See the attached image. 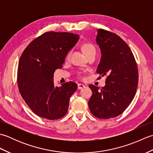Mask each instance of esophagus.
<instances>
[{"label": "esophagus", "instance_id": "34e87169", "mask_svg": "<svg viewBox=\"0 0 153 153\" xmlns=\"http://www.w3.org/2000/svg\"><path fill=\"white\" fill-rule=\"evenodd\" d=\"M84 87H85V85H83V84H80V83L77 84V89L80 90V89L84 88Z\"/></svg>", "mask_w": 153, "mask_h": 153}]
</instances>
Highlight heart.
Instances as JSON below:
<instances>
[{
    "label": "heart",
    "mask_w": 153,
    "mask_h": 153,
    "mask_svg": "<svg viewBox=\"0 0 153 153\" xmlns=\"http://www.w3.org/2000/svg\"><path fill=\"white\" fill-rule=\"evenodd\" d=\"M82 50L87 56H89L91 54H95V48L91 43H83L82 45Z\"/></svg>",
    "instance_id": "b5f03b06"
}]
</instances>
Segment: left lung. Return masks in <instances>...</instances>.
Listing matches in <instances>:
<instances>
[{
  "label": "left lung",
  "instance_id": "left-lung-1",
  "mask_svg": "<svg viewBox=\"0 0 153 153\" xmlns=\"http://www.w3.org/2000/svg\"><path fill=\"white\" fill-rule=\"evenodd\" d=\"M96 41L101 52L97 73L106 76V79L101 89L89 85L93 94L89 108L98 118H114L123 113L134 98L138 85L137 64L130 48L118 35L99 29Z\"/></svg>",
  "mask_w": 153,
  "mask_h": 153
}]
</instances>
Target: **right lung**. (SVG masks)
<instances>
[{
  "label": "right lung",
  "instance_id": "1",
  "mask_svg": "<svg viewBox=\"0 0 153 153\" xmlns=\"http://www.w3.org/2000/svg\"><path fill=\"white\" fill-rule=\"evenodd\" d=\"M79 38V35L68 32H46L30 43L21 55L17 76L19 93L41 118L59 119L68 112L77 84L69 82L55 87L53 77Z\"/></svg>",
  "mask_w": 153,
  "mask_h": 153
}]
</instances>
